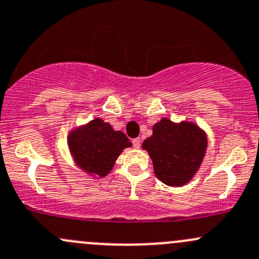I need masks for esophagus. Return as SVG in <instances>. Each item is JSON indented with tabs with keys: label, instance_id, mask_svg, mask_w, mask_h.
Segmentation results:
<instances>
[{
	"label": "esophagus",
	"instance_id": "1",
	"mask_svg": "<svg viewBox=\"0 0 259 259\" xmlns=\"http://www.w3.org/2000/svg\"><path fill=\"white\" fill-rule=\"evenodd\" d=\"M133 145H134L135 149H139L140 145H142V140H140V138H135V139H133Z\"/></svg>",
	"mask_w": 259,
	"mask_h": 259
}]
</instances>
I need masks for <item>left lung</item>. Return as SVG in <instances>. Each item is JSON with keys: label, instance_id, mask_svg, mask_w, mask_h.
<instances>
[{"label": "left lung", "instance_id": "left-lung-1", "mask_svg": "<svg viewBox=\"0 0 259 259\" xmlns=\"http://www.w3.org/2000/svg\"><path fill=\"white\" fill-rule=\"evenodd\" d=\"M142 146L151 158L156 178L169 187H182L199 170L208 139L194 122H173L163 117Z\"/></svg>", "mask_w": 259, "mask_h": 259}]
</instances>
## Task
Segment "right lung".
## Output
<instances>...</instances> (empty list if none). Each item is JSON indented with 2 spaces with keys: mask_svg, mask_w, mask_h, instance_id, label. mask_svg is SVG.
<instances>
[{
  "mask_svg": "<svg viewBox=\"0 0 259 259\" xmlns=\"http://www.w3.org/2000/svg\"><path fill=\"white\" fill-rule=\"evenodd\" d=\"M67 145L81 170L90 177L104 178L110 173L122 150L132 146V142L124 133L95 117L72 129L67 135Z\"/></svg>",
  "mask_w": 259,
  "mask_h": 259,
  "instance_id": "obj_1",
  "label": "right lung"
}]
</instances>
